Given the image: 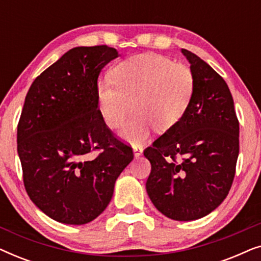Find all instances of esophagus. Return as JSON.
Returning <instances> with one entry per match:
<instances>
[{
  "instance_id": "esophagus-1",
  "label": "esophagus",
  "mask_w": 261,
  "mask_h": 261,
  "mask_svg": "<svg viewBox=\"0 0 261 261\" xmlns=\"http://www.w3.org/2000/svg\"><path fill=\"white\" fill-rule=\"evenodd\" d=\"M133 152H134L135 158H139V156L142 154V148L141 147H134L133 148Z\"/></svg>"
}]
</instances>
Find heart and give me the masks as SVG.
<instances>
[{
    "mask_svg": "<svg viewBox=\"0 0 261 261\" xmlns=\"http://www.w3.org/2000/svg\"><path fill=\"white\" fill-rule=\"evenodd\" d=\"M110 81L97 84V105L107 127H120L130 110L135 113L120 130V137L140 145L152 126L164 132L187 113L195 90V78L185 65L160 55H140L117 64Z\"/></svg>",
    "mask_w": 261,
    "mask_h": 261,
    "instance_id": "heart-1",
    "label": "heart"
}]
</instances>
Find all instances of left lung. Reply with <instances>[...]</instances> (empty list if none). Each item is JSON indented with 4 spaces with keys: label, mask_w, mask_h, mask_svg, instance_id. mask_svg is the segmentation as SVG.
Returning a JSON list of instances; mask_svg holds the SVG:
<instances>
[{
    "label": "left lung",
    "mask_w": 261,
    "mask_h": 261,
    "mask_svg": "<svg viewBox=\"0 0 261 261\" xmlns=\"http://www.w3.org/2000/svg\"><path fill=\"white\" fill-rule=\"evenodd\" d=\"M190 63L195 90L181 120L144 151L151 163L146 190L169 219L192 221L227 197L239 155V120L229 88L195 53Z\"/></svg>",
    "instance_id": "obj_1"
}]
</instances>
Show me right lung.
I'll list each match as a JSON object with an SVG mask.
<instances>
[{"instance_id":"add662e5","label":"right lung","mask_w":261,"mask_h":261,"mask_svg":"<svg viewBox=\"0 0 261 261\" xmlns=\"http://www.w3.org/2000/svg\"><path fill=\"white\" fill-rule=\"evenodd\" d=\"M119 57L107 45L74 47L35 78L17 124V153L32 202L66 224L95 220L109 204L133 149L106 126L97 78Z\"/></svg>"}]
</instances>
